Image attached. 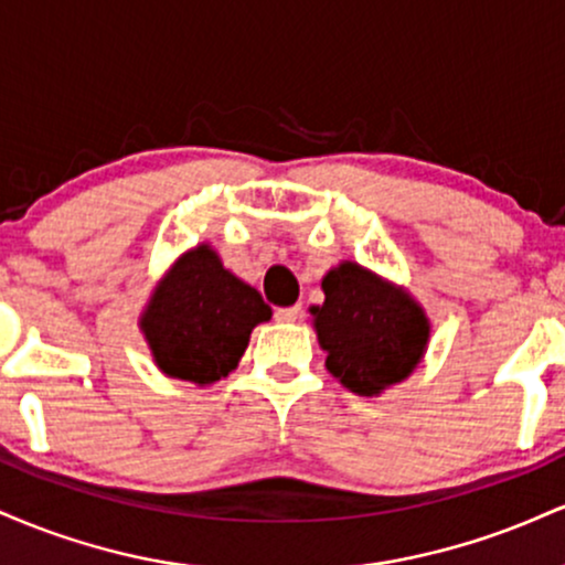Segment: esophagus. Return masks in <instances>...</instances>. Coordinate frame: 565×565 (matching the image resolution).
I'll return each mask as SVG.
<instances>
[{
	"mask_svg": "<svg viewBox=\"0 0 565 565\" xmlns=\"http://www.w3.org/2000/svg\"><path fill=\"white\" fill-rule=\"evenodd\" d=\"M302 313V305H289V308H276V321L281 323H291L300 319Z\"/></svg>",
	"mask_w": 565,
	"mask_h": 565,
	"instance_id": "34e87169",
	"label": "esophagus"
}]
</instances>
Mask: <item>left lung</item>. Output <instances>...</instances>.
<instances>
[{"instance_id": "obj_1", "label": "left lung", "mask_w": 565, "mask_h": 565, "mask_svg": "<svg viewBox=\"0 0 565 565\" xmlns=\"http://www.w3.org/2000/svg\"><path fill=\"white\" fill-rule=\"evenodd\" d=\"M323 305H313V329L327 350L332 377L359 395H380L404 382L430 342V319L408 289L353 260L321 278Z\"/></svg>"}]
</instances>
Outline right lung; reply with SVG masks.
Here are the masks:
<instances>
[{
  "mask_svg": "<svg viewBox=\"0 0 565 565\" xmlns=\"http://www.w3.org/2000/svg\"><path fill=\"white\" fill-rule=\"evenodd\" d=\"M270 316L260 291L231 274L212 244L201 242L153 287L140 313V332L161 374L204 387L228 377L252 329Z\"/></svg>",
  "mask_w": 565,
  "mask_h": 565,
  "instance_id": "obj_1",
  "label": "right lung"
}]
</instances>
